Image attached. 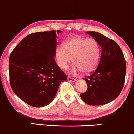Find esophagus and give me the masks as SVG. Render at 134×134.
Masks as SVG:
<instances>
[{"mask_svg": "<svg viewBox=\"0 0 134 134\" xmlns=\"http://www.w3.org/2000/svg\"><path fill=\"white\" fill-rule=\"evenodd\" d=\"M67 79L69 80V81H70V82H76V79H74V78H72V77H67Z\"/></svg>", "mask_w": 134, "mask_h": 134, "instance_id": "esophagus-1", "label": "esophagus"}]
</instances>
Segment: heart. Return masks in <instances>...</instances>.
I'll return each mask as SVG.
<instances>
[{"label": "heart", "mask_w": 134, "mask_h": 134, "mask_svg": "<svg viewBox=\"0 0 134 134\" xmlns=\"http://www.w3.org/2000/svg\"><path fill=\"white\" fill-rule=\"evenodd\" d=\"M100 56V48L94 38L73 36L67 40L63 47L55 50V58L58 67L67 70L72 62L74 64L71 73L76 74L80 70L87 74L96 68Z\"/></svg>", "instance_id": "obj_1"}]
</instances>
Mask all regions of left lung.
<instances>
[{"label":"left lung","mask_w":134,"mask_h":134,"mask_svg":"<svg viewBox=\"0 0 134 134\" xmlns=\"http://www.w3.org/2000/svg\"><path fill=\"white\" fill-rule=\"evenodd\" d=\"M101 48L99 63L94 72L84 80L87 90L81 94L84 102L90 105H103L116 99L124 87L126 62L120 47L113 40L95 31H87Z\"/></svg>","instance_id":"left-lung-1"}]
</instances>
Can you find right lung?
<instances>
[{"mask_svg": "<svg viewBox=\"0 0 134 134\" xmlns=\"http://www.w3.org/2000/svg\"><path fill=\"white\" fill-rule=\"evenodd\" d=\"M61 32L53 30L30 34L15 47L9 57L12 90L31 107L50 104L60 83L67 79L54 58L57 35Z\"/></svg>", "mask_w": 134, "mask_h": 134, "instance_id": "right-lung-1", "label": "right lung"}]
</instances>
